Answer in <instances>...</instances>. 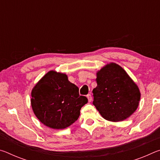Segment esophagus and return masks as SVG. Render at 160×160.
<instances>
[{
    "instance_id": "obj_1",
    "label": "esophagus",
    "mask_w": 160,
    "mask_h": 160,
    "mask_svg": "<svg viewBox=\"0 0 160 160\" xmlns=\"http://www.w3.org/2000/svg\"><path fill=\"white\" fill-rule=\"evenodd\" d=\"M87 97H88V102H92V96H91V94H88V95H87Z\"/></svg>"
}]
</instances>
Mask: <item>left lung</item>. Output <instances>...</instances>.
<instances>
[{
	"label": "left lung",
	"mask_w": 160,
	"mask_h": 160,
	"mask_svg": "<svg viewBox=\"0 0 160 160\" xmlns=\"http://www.w3.org/2000/svg\"><path fill=\"white\" fill-rule=\"evenodd\" d=\"M96 81L93 104L104 119L113 122L123 121L137 109L140 90L120 66L107 64L97 72Z\"/></svg>",
	"instance_id": "obj_1"
}]
</instances>
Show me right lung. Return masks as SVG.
<instances>
[{
    "label": "right lung",
    "instance_id": "1",
    "mask_svg": "<svg viewBox=\"0 0 160 160\" xmlns=\"http://www.w3.org/2000/svg\"><path fill=\"white\" fill-rule=\"evenodd\" d=\"M31 104L37 118L49 128L63 129L78 120L88 102L66 74L48 72L32 91Z\"/></svg>",
    "mask_w": 160,
    "mask_h": 160
}]
</instances>
